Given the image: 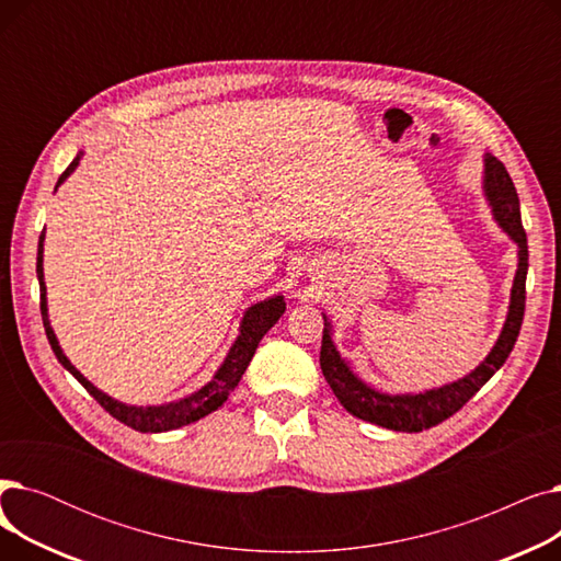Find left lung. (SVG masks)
Listing matches in <instances>:
<instances>
[{
  "label": "left lung",
  "instance_id": "8db88e82",
  "mask_svg": "<svg viewBox=\"0 0 561 561\" xmlns=\"http://www.w3.org/2000/svg\"><path fill=\"white\" fill-rule=\"evenodd\" d=\"M484 193L493 209V218L497 225L512 236V241L518 245V271L512 286V300L505 328L500 332L489 357L466 377L453 381V385L430 389L423 393H407V396H389L370 389L368 385L350 370V366L341 359L339 350L330 334V322L325 318V330H322L320 345V368L325 375L330 389L339 398V402L350 411L352 416L362 421L375 423L379 427L396 430V432H423L438 423H444L453 414L473 398L493 373L503 366L514 350L518 339L523 313H525V277H527V236L520 222V206L507 168L495 157L486 154L484 159Z\"/></svg>",
  "mask_w": 561,
  "mask_h": 561
}]
</instances>
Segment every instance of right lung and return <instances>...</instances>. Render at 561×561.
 <instances>
[{"mask_svg":"<svg viewBox=\"0 0 561 561\" xmlns=\"http://www.w3.org/2000/svg\"><path fill=\"white\" fill-rule=\"evenodd\" d=\"M81 154L75 157V161L66 168V172L58 176V184L61 186L70 172L79 165ZM43 241H45V231L41 233V241H38V259H36V275H38V284H41V313H43V325H45V334L47 341L54 350L56 359L61 362V366L66 370H70L75 375V379L79 385L91 393L106 411L117 419L121 423L129 425L136 432H168V430H176V427H184L188 423H195L204 416H209L211 411H216L218 407H222V402L229 398V393L239 387V381L245 373V368L250 366L256 345L263 339V334L268 332L275 322L282 318L286 302L282 296L268 298L263 302H256L254 307H250L241 320V330H239V339L233 341V345L229 347L227 357L222 362V366L218 368V373L214 375V379L209 385H204L199 391L191 393L188 398H182L176 402H168V404H159V407H131L125 402H117L113 398H108L106 393H102L98 387H93L91 381H88L72 364L70 359L64 355L61 345L56 341V334L49 325V316H47V298H45V275H43Z\"/></svg>","mask_w":561,"mask_h":561,"instance_id":"obj_1","label":"right lung"}]
</instances>
